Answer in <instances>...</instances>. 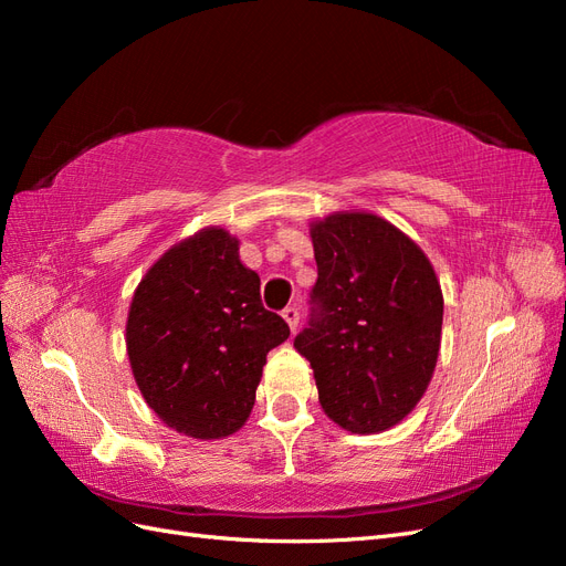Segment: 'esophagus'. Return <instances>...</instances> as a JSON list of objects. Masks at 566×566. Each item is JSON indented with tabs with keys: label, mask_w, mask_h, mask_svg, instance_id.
<instances>
[{
	"label": "esophagus",
	"mask_w": 566,
	"mask_h": 566,
	"mask_svg": "<svg viewBox=\"0 0 566 566\" xmlns=\"http://www.w3.org/2000/svg\"><path fill=\"white\" fill-rule=\"evenodd\" d=\"M281 316L285 318V323L290 325V331H297V323H300V312L295 310V306H285V310L281 312Z\"/></svg>",
	"instance_id": "34e87169"
}]
</instances>
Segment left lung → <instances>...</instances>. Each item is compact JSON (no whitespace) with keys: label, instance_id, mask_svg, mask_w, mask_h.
<instances>
[{"label":"left lung","instance_id":"8db88e82","mask_svg":"<svg viewBox=\"0 0 566 566\" xmlns=\"http://www.w3.org/2000/svg\"><path fill=\"white\" fill-rule=\"evenodd\" d=\"M318 279L295 349L312 364L333 422L375 434L401 422L432 380L443 295L424 252L387 219L335 212L312 221Z\"/></svg>","mask_w":566,"mask_h":566}]
</instances>
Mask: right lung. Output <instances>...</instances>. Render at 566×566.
<instances>
[{
	"mask_svg": "<svg viewBox=\"0 0 566 566\" xmlns=\"http://www.w3.org/2000/svg\"><path fill=\"white\" fill-rule=\"evenodd\" d=\"M290 335L266 312L238 238L208 227L169 248L134 290L127 354L146 403L172 430L221 439L254 406L266 354Z\"/></svg>",
	"mask_w": 566,
	"mask_h": 566,
	"instance_id": "add662e5",
	"label": "right lung"
}]
</instances>
